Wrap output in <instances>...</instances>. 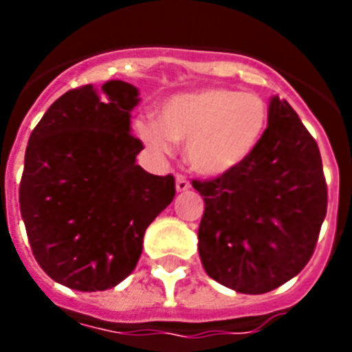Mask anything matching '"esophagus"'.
Returning <instances> with one entry per match:
<instances>
[{
    "mask_svg": "<svg viewBox=\"0 0 352 352\" xmlns=\"http://www.w3.org/2000/svg\"><path fill=\"white\" fill-rule=\"evenodd\" d=\"M175 186H177V192H186V190H190V186H192V182H190V179H188L186 175L177 173Z\"/></svg>",
    "mask_w": 352,
    "mask_h": 352,
    "instance_id": "34e87169",
    "label": "esophagus"
}]
</instances>
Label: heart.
Returning <instances> with one entry per match:
<instances>
[{
  "instance_id": "b5f03b06",
  "label": "heart",
  "mask_w": 352,
  "mask_h": 352,
  "mask_svg": "<svg viewBox=\"0 0 352 352\" xmlns=\"http://www.w3.org/2000/svg\"><path fill=\"white\" fill-rule=\"evenodd\" d=\"M268 120L267 102L256 93L208 87L171 96L159 122L140 117L135 131L157 155H171L188 142L186 155L203 175H225L241 166L261 140Z\"/></svg>"
}]
</instances>
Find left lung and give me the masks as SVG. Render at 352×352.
I'll list each match as a JSON object with an SVG mask.
<instances>
[{"instance_id": "8db88e82", "label": "left lung", "mask_w": 352, "mask_h": 352, "mask_svg": "<svg viewBox=\"0 0 352 352\" xmlns=\"http://www.w3.org/2000/svg\"><path fill=\"white\" fill-rule=\"evenodd\" d=\"M193 188L204 199L199 256L210 278L265 294L305 268L327 214V182L316 140L289 102L274 96L243 164Z\"/></svg>"}]
</instances>
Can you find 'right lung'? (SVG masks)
I'll list each match as a JSON object with an SVG mask.
<instances>
[{
	"label": "right lung",
	"mask_w": 352,
	"mask_h": 352,
	"mask_svg": "<svg viewBox=\"0 0 352 352\" xmlns=\"http://www.w3.org/2000/svg\"><path fill=\"white\" fill-rule=\"evenodd\" d=\"M138 91L122 80L67 91L38 122L25 151L19 210L43 272L82 292L107 290L135 270L144 232L175 197L173 175L135 164L129 133Z\"/></svg>",
	"instance_id": "obj_1"
}]
</instances>
